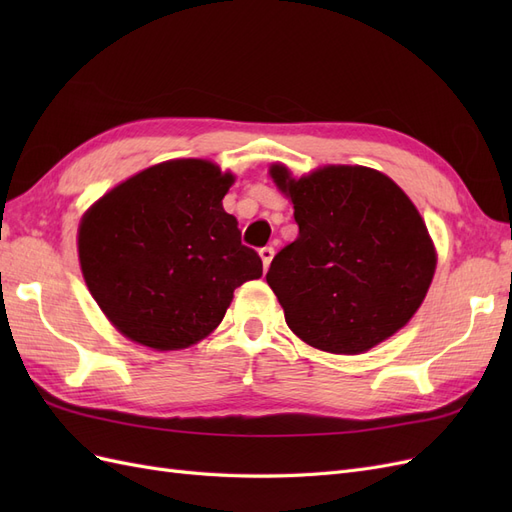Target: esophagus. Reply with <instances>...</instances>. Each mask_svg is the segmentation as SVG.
Returning a JSON list of instances; mask_svg holds the SVG:
<instances>
[{"label":"esophagus","instance_id":"esophagus-1","mask_svg":"<svg viewBox=\"0 0 512 512\" xmlns=\"http://www.w3.org/2000/svg\"><path fill=\"white\" fill-rule=\"evenodd\" d=\"M273 254H275V250H273L271 245L260 247V258H262V267H265V271H267V269H269V265H271Z\"/></svg>","mask_w":512,"mask_h":512}]
</instances>
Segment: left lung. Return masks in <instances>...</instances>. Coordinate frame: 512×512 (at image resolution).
<instances>
[{
    "label": "left lung",
    "instance_id": "obj_1",
    "mask_svg": "<svg viewBox=\"0 0 512 512\" xmlns=\"http://www.w3.org/2000/svg\"><path fill=\"white\" fill-rule=\"evenodd\" d=\"M271 177L294 205L299 237L273 258L267 284L294 335L333 354H361L421 307L436 271L427 226L395 181L365 166Z\"/></svg>",
    "mask_w": 512,
    "mask_h": 512
}]
</instances>
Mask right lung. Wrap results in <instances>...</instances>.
<instances>
[{
    "label": "right lung",
    "instance_id": "1",
    "mask_svg": "<svg viewBox=\"0 0 512 512\" xmlns=\"http://www.w3.org/2000/svg\"><path fill=\"white\" fill-rule=\"evenodd\" d=\"M235 181L207 160H170L119 183L79 226L91 297L153 350L188 348L222 322L232 292L262 275L222 198Z\"/></svg>",
    "mask_w": 512,
    "mask_h": 512
}]
</instances>
